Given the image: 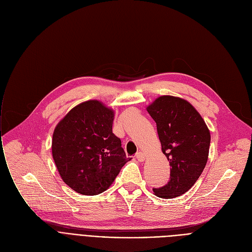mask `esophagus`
Wrapping results in <instances>:
<instances>
[{"mask_svg":"<svg viewBox=\"0 0 252 252\" xmlns=\"http://www.w3.org/2000/svg\"><path fill=\"white\" fill-rule=\"evenodd\" d=\"M145 157H146V156H145V154L143 152H138L137 155H136V158L138 159V161H144Z\"/></svg>","mask_w":252,"mask_h":252,"instance_id":"esophagus-1","label":"esophagus"}]
</instances>
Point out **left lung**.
<instances>
[{
    "mask_svg": "<svg viewBox=\"0 0 252 252\" xmlns=\"http://www.w3.org/2000/svg\"><path fill=\"white\" fill-rule=\"evenodd\" d=\"M147 111L156 123L162 152L170 165L169 181L153 192L157 197L171 199L190 190L202 174L210 134L201 115L184 99L161 96Z\"/></svg>",
    "mask_w": 252,
    "mask_h": 252,
    "instance_id": "8db88e82",
    "label": "left lung"
}]
</instances>
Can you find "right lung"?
<instances>
[{"label":"right lung","mask_w":252,"mask_h":252,"mask_svg":"<svg viewBox=\"0 0 252 252\" xmlns=\"http://www.w3.org/2000/svg\"><path fill=\"white\" fill-rule=\"evenodd\" d=\"M113 118L111 109L91 100L72 108L54 130L53 159L64 183L79 194L106 191L129 160L112 133Z\"/></svg>","instance_id":"obj_1"}]
</instances>
